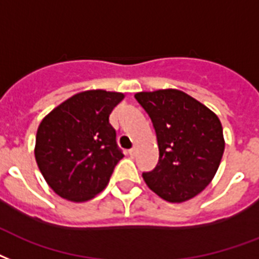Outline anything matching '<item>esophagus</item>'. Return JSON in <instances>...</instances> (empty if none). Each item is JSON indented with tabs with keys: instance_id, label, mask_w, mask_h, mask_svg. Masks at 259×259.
Instances as JSON below:
<instances>
[{
	"instance_id": "34e87169",
	"label": "esophagus",
	"mask_w": 259,
	"mask_h": 259,
	"mask_svg": "<svg viewBox=\"0 0 259 259\" xmlns=\"http://www.w3.org/2000/svg\"><path fill=\"white\" fill-rule=\"evenodd\" d=\"M136 152H137V149H136V148H132V149H129V155L134 156L136 155Z\"/></svg>"
}]
</instances>
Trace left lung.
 Here are the masks:
<instances>
[{"label": "left lung", "mask_w": 259, "mask_h": 259, "mask_svg": "<svg viewBox=\"0 0 259 259\" xmlns=\"http://www.w3.org/2000/svg\"><path fill=\"white\" fill-rule=\"evenodd\" d=\"M137 102L151 116L159 145V163L144 172L147 186L168 202L200 194L216 175L224 153L219 116L179 90L138 92Z\"/></svg>", "instance_id": "obj_1"}]
</instances>
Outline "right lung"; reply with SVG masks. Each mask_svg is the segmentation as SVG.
Segmentation results:
<instances>
[{"instance_id": "right-lung-1", "label": "right lung", "mask_w": 259, "mask_h": 259, "mask_svg": "<svg viewBox=\"0 0 259 259\" xmlns=\"http://www.w3.org/2000/svg\"><path fill=\"white\" fill-rule=\"evenodd\" d=\"M125 98L121 92H78L50 111L36 132L35 159L55 194L84 202L107 186L123 155L108 116Z\"/></svg>"}]
</instances>
